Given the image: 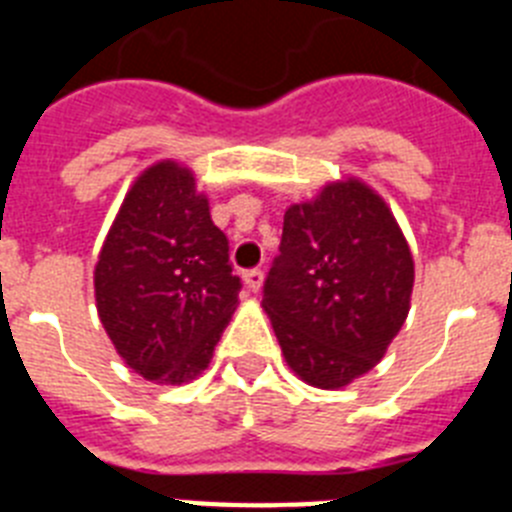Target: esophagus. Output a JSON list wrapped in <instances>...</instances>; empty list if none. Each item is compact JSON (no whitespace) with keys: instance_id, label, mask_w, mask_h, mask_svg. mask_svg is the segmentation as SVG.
I'll return each mask as SVG.
<instances>
[{"instance_id":"1","label":"esophagus","mask_w":512,"mask_h":512,"mask_svg":"<svg viewBox=\"0 0 512 512\" xmlns=\"http://www.w3.org/2000/svg\"><path fill=\"white\" fill-rule=\"evenodd\" d=\"M243 282H246V287L251 289V292H259L261 284H264V271H261V269H246V271H243Z\"/></svg>"}]
</instances>
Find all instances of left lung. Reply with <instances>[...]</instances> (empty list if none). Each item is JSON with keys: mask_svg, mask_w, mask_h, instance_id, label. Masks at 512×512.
Masks as SVG:
<instances>
[{"mask_svg": "<svg viewBox=\"0 0 512 512\" xmlns=\"http://www.w3.org/2000/svg\"><path fill=\"white\" fill-rule=\"evenodd\" d=\"M413 256L390 207L356 179L284 212L264 310L287 364L336 390L384 356L410 310Z\"/></svg>", "mask_w": 512, "mask_h": 512, "instance_id": "left-lung-1", "label": "left lung"}]
</instances>
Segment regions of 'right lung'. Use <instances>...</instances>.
Here are the masks:
<instances>
[{
	"label": "right lung",
	"mask_w": 512,
	"mask_h": 512,
	"mask_svg": "<svg viewBox=\"0 0 512 512\" xmlns=\"http://www.w3.org/2000/svg\"><path fill=\"white\" fill-rule=\"evenodd\" d=\"M94 289L107 336L140 377L182 384L207 369L241 279L192 171L164 161L133 184L99 253Z\"/></svg>",
	"instance_id": "1"
}]
</instances>
